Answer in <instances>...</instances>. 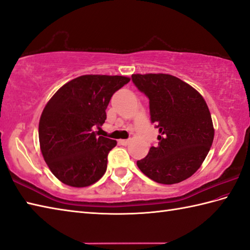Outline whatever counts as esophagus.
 Listing matches in <instances>:
<instances>
[{"label":"esophagus","mask_w":250,"mask_h":250,"mask_svg":"<svg viewBox=\"0 0 250 250\" xmlns=\"http://www.w3.org/2000/svg\"><path fill=\"white\" fill-rule=\"evenodd\" d=\"M130 140H120V143L122 144V145H129L130 144Z\"/></svg>","instance_id":"esophagus-1"}]
</instances>
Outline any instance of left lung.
Listing matches in <instances>:
<instances>
[{
	"label": "left lung",
	"mask_w": 250,
	"mask_h": 250,
	"mask_svg": "<svg viewBox=\"0 0 250 250\" xmlns=\"http://www.w3.org/2000/svg\"><path fill=\"white\" fill-rule=\"evenodd\" d=\"M149 100L150 121L159 129L158 145L138 160L146 177L175 184L196 172L211 147L214 129L204 97L179 78L166 73L132 75Z\"/></svg>",
	"instance_id": "left-lung-1"
}]
</instances>
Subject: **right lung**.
<instances>
[{
	"label": "right lung",
	"instance_id": "obj_1",
	"mask_svg": "<svg viewBox=\"0 0 250 250\" xmlns=\"http://www.w3.org/2000/svg\"><path fill=\"white\" fill-rule=\"evenodd\" d=\"M130 81L124 76L85 75L63 84L47 102L39 122L43 158L52 173L72 188L99 181L115 140L97 136L93 126L106 120L112 94Z\"/></svg>",
	"mask_w": 250,
	"mask_h": 250
}]
</instances>
